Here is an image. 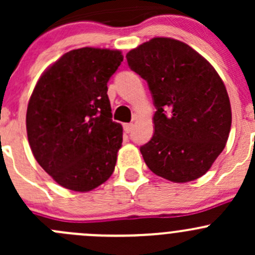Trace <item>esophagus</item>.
I'll return each instance as SVG.
<instances>
[{
	"mask_svg": "<svg viewBox=\"0 0 255 255\" xmlns=\"http://www.w3.org/2000/svg\"><path fill=\"white\" fill-rule=\"evenodd\" d=\"M133 127H134L133 123H126V125L123 126V129H125L126 133H130L133 130Z\"/></svg>",
	"mask_w": 255,
	"mask_h": 255,
	"instance_id": "esophagus-1",
	"label": "esophagus"
}]
</instances>
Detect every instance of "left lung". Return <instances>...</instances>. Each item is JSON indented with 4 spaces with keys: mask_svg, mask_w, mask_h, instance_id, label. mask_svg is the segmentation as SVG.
Listing matches in <instances>:
<instances>
[{
    "mask_svg": "<svg viewBox=\"0 0 255 255\" xmlns=\"http://www.w3.org/2000/svg\"><path fill=\"white\" fill-rule=\"evenodd\" d=\"M150 90L154 134L140 146L144 161L173 182L201 177L222 153L232 123L230 97L213 66L171 38H153L126 55Z\"/></svg>",
    "mask_w": 255,
    "mask_h": 255,
    "instance_id": "obj_1",
    "label": "left lung"
}]
</instances>
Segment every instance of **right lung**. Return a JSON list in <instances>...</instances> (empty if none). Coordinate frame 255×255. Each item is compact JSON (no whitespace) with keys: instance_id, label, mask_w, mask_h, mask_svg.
I'll return each instance as SVG.
<instances>
[{"instance_id":"add662e5","label":"right lung","mask_w":255,"mask_h":255,"mask_svg":"<svg viewBox=\"0 0 255 255\" xmlns=\"http://www.w3.org/2000/svg\"><path fill=\"white\" fill-rule=\"evenodd\" d=\"M120 50L81 48L44 71L28 102V142L39 165L63 187L87 192L115 170L122 126L112 121L107 82Z\"/></svg>"}]
</instances>
